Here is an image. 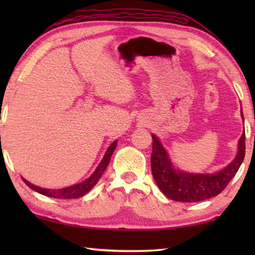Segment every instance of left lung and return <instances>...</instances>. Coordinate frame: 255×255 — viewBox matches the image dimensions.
Wrapping results in <instances>:
<instances>
[{
	"label": "left lung",
	"instance_id": "8db88e82",
	"mask_svg": "<svg viewBox=\"0 0 255 255\" xmlns=\"http://www.w3.org/2000/svg\"><path fill=\"white\" fill-rule=\"evenodd\" d=\"M241 115L244 123L242 110ZM152 138L150 165L153 178L164 195L175 201L198 202L219 195L234 178L245 156V131H243L239 140L236 156L227 166L213 174L188 173L175 169L157 136L152 133Z\"/></svg>",
	"mask_w": 255,
	"mask_h": 255
}]
</instances>
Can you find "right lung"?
Returning a JSON list of instances; mask_svg holds the SVG:
<instances>
[{"mask_svg": "<svg viewBox=\"0 0 255 255\" xmlns=\"http://www.w3.org/2000/svg\"><path fill=\"white\" fill-rule=\"evenodd\" d=\"M116 147H117V140H115L114 143L108 147L105 156H103V158L101 159V162L99 163L97 170L93 172L92 175L86 179L85 181H83V182L71 185V187L62 188V189H45V188H40L38 187V185L30 183L29 181H27L23 178L22 180L30 189L34 190V191L40 193V195H44L50 198H56V199H76V198L83 197L85 193H88L90 190L97 184L99 179H100L101 175L103 174V172L106 171L108 164H109L111 159L112 153H114Z\"/></svg>", "mask_w": 255, "mask_h": 255, "instance_id": "obj_1", "label": "right lung"}]
</instances>
